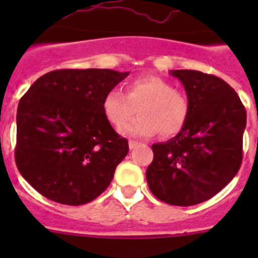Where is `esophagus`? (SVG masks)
I'll return each mask as SVG.
<instances>
[{"instance_id": "1", "label": "esophagus", "mask_w": 258, "mask_h": 258, "mask_svg": "<svg viewBox=\"0 0 258 258\" xmlns=\"http://www.w3.org/2000/svg\"><path fill=\"white\" fill-rule=\"evenodd\" d=\"M140 145V143L137 142V141H129V149L131 150H133V149H136L137 146Z\"/></svg>"}]
</instances>
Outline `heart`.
Listing matches in <instances>:
<instances>
[{
    "label": "heart",
    "instance_id": "b5f03b06",
    "mask_svg": "<svg viewBox=\"0 0 258 258\" xmlns=\"http://www.w3.org/2000/svg\"><path fill=\"white\" fill-rule=\"evenodd\" d=\"M103 113L113 126L120 127L138 113L140 117L125 125L122 132L134 137H150L157 132L164 138L178 134L187 122L190 101L181 89L159 76L134 79L126 94L111 90L103 98Z\"/></svg>",
    "mask_w": 258,
    "mask_h": 258
}]
</instances>
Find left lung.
<instances>
[{"label":"left lung","instance_id":"1","mask_svg":"<svg viewBox=\"0 0 258 258\" xmlns=\"http://www.w3.org/2000/svg\"><path fill=\"white\" fill-rule=\"evenodd\" d=\"M170 75L183 84L190 115L174 138L152 145L154 160L146 178L159 200L190 207L213 198L238 173L247 112L235 90L220 77L194 70Z\"/></svg>","mask_w":258,"mask_h":258}]
</instances>
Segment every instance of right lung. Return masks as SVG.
I'll list each match as a JSON object with an SVG mask.
<instances>
[{
  "label": "right lung",
  "instance_id": "obj_1",
  "mask_svg": "<svg viewBox=\"0 0 258 258\" xmlns=\"http://www.w3.org/2000/svg\"><path fill=\"white\" fill-rule=\"evenodd\" d=\"M127 75L99 68L51 71L20 98L15 163L41 195L83 206L108 187L129 145L113 131L102 103Z\"/></svg>",
  "mask_w": 258,
  "mask_h": 258
}]
</instances>
